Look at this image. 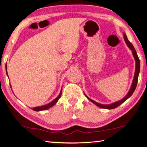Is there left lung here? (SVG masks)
<instances>
[{
	"label": "left lung",
	"mask_w": 147,
	"mask_h": 147,
	"mask_svg": "<svg viewBox=\"0 0 147 147\" xmlns=\"http://www.w3.org/2000/svg\"><path fill=\"white\" fill-rule=\"evenodd\" d=\"M124 36V41H125L126 43L127 44L128 47L130 49V50L131 51H132V54L134 55V58L136 59V71H135V74H134V80H133V82L132 84H131V88L130 89V91L128 93V94H126V96L124 98H123L122 100H119L118 102H117L115 103H113L111 104H109V105H103V104H98L97 102H94V100H91L89 98H88V96H87L86 94L85 95L87 96V98H88L89 100L91 102H92L93 104H95L98 107H100V108H104V109H114L117 108V107H118L119 106H120L121 104H123L124 101L127 100V99L131 96V94H133V93L135 91V89L136 88V86H137V84H138V76H139V71H140V61H139V59L138 58V54H137V53L135 49H134V46L132 45V44H131L130 41H128V39L127 38V37H126V34H124L123 35Z\"/></svg>",
	"instance_id": "1"
}]
</instances>
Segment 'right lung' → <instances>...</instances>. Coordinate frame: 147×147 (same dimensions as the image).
I'll list each match as a JSON object with an SVG mask.
<instances>
[{"mask_svg":"<svg viewBox=\"0 0 147 147\" xmlns=\"http://www.w3.org/2000/svg\"><path fill=\"white\" fill-rule=\"evenodd\" d=\"M6 74H8V73H7V71H6ZM61 95V91L60 92V93H59V94L58 95V97H57L56 98L54 99V100L53 101H52L51 102H50L49 104H47V105H45V106H39V107H36V108H33V110L34 111H41V110H45V109H49V108H51V107L53 106L54 104H55L57 102H58V99L60 98V96Z\"/></svg>","mask_w":147,"mask_h":147,"instance_id":"add662e5","label":"right lung"}]
</instances>
